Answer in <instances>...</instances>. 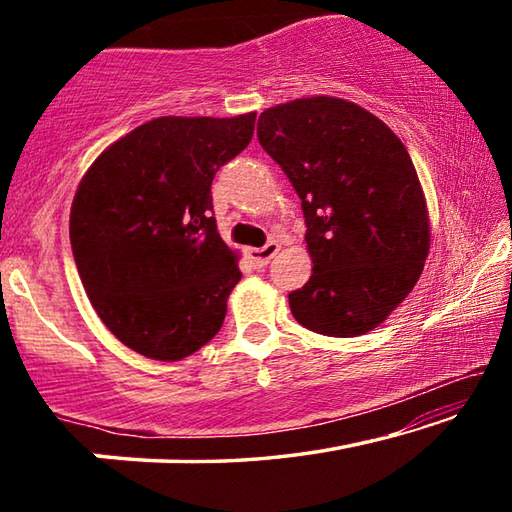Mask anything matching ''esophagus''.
<instances>
[{"label":"esophagus","instance_id":"obj_1","mask_svg":"<svg viewBox=\"0 0 512 512\" xmlns=\"http://www.w3.org/2000/svg\"><path fill=\"white\" fill-rule=\"evenodd\" d=\"M277 250H280V246H277L275 241H268L264 248H248L246 255L250 259V264H253L255 268H262L277 255Z\"/></svg>","mask_w":512,"mask_h":512}]
</instances>
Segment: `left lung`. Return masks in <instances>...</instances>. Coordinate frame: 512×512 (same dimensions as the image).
I'll use <instances>...</instances> for the list:
<instances>
[{
  "label": "left lung",
  "mask_w": 512,
  "mask_h": 512,
  "mask_svg": "<svg viewBox=\"0 0 512 512\" xmlns=\"http://www.w3.org/2000/svg\"><path fill=\"white\" fill-rule=\"evenodd\" d=\"M262 149L302 201L314 273L289 293L293 318L325 336L375 329L413 291L429 255V212L411 155L384 121L336 97L259 115Z\"/></svg>",
  "instance_id": "obj_1"
}]
</instances>
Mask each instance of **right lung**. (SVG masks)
I'll use <instances>...</instances> for the list:
<instances>
[{
  "mask_svg": "<svg viewBox=\"0 0 512 512\" xmlns=\"http://www.w3.org/2000/svg\"><path fill=\"white\" fill-rule=\"evenodd\" d=\"M257 112L158 117L85 173L69 241L94 311L128 348L180 361L219 332L241 280L212 210V180L253 140Z\"/></svg>",
  "mask_w": 512,
  "mask_h": 512,
  "instance_id": "add662e5",
  "label": "right lung"
}]
</instances>
